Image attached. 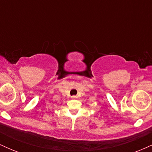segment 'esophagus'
I'll return each mask as SVG.
<instances>
[{
	"label": "esophagus",
	"mask_w": 152,
	"mask_h": 152,
	"mask_svg": "<svg viewBox=\"0 0 152 152\" xmlns=\"http://www.w3.org/2000/svg\"><path fill=\"white\" fill-rule=\"evenodd\" d=\"M71 98H72V99H76V98H77V97H76V96H71Z\"/></svg>",
	"instance_id": "1"
}]
</instances>
